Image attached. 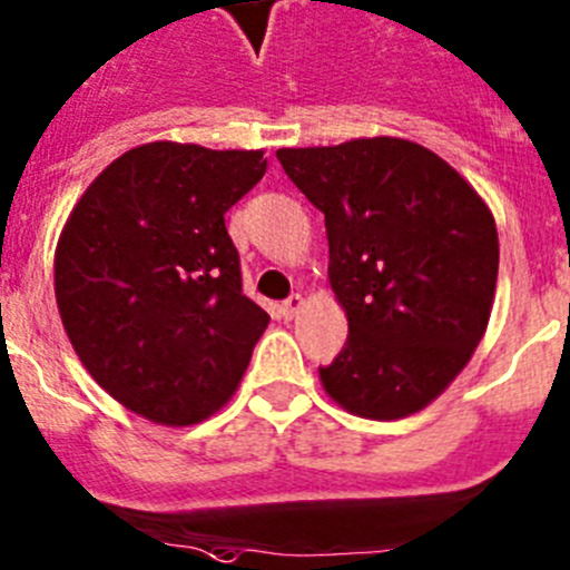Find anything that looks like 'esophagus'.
Returning <instances> with one entry per match:
<instances>
[{
    "instance_id": "esophagus-1",
    "label": "esophagus",
    "mask_w": 570,
    "mask_h": 570,
    "mask_svg": "<svg viewBox=\"0 0 570 570\" xmlns=\"http://www.w3.org/2000/svg\"><path fill=\"white\" fill-rule=\"evenodd\" d=\"M301 309H303V297L301 295H289L284 303H281V315H284L286 321H289V317H295Z\"/></svg>"
}]
</instances>
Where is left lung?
<instances>
[{"label":"left lung","instance_id":"obj_1","mask_svg":"<svg viewBox=\"0 0 570 570\" xmlns=\"http://www.w3.org/2000/svg\"><path fill=\"white\" fill-rule=\"evenodd\" d=\"M278 159L326 216L328 281L348 317L323 387L365 419L422 411L487 332L498 284L492 213L455 168L399 137L278 148Z\"/></svg>","mask_w":570,"mask_h":570}]
</instances>
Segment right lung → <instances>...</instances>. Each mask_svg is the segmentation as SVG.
<instances>
[{
	"label": "right lung",
	"mask_w": 570,
	"mask_h": 570,
	"mask_svg": "<svg viewBox=\"0 0 570 570\" xmlns=\"http://www.w3.org/2000/svg\"><path fill=\"white\" fill-rule=\"evenodd\" d=\"M267 171L264 151L148 142L106 165L56 249L67 337L120 405L185 428L219 411L269 315L242 289L225 213Z\"/></svg>",
	"instance_id": "add662e5"
}]
</instances>
